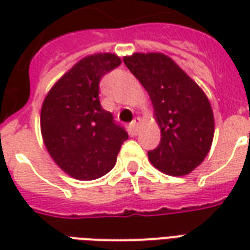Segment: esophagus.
I'll use <instances>...</instances> for the list:
<instances>
[{
  "label": "esophagus",
  "instance_id": "obj_1",
  "mask_svg": "<svg viewBox=\"0 0 250 250\" xmlns=\"http://www.w3.org/2000/svg\"><path fill=\"white\" fill-rule=\"evenodd\" d=\"M141 123H142L141 118H135V119L131 122L130 127H131V131H132V134H136V132H138V128H139Z\"/></svg>",
  "mask_w": 250,
  "mask_h": 250
}]
</instances>
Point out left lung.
Returning <instances> with one entry per match:
<instances>
[{"label":"left lung","instance_id":"obj_1","mask_svg":"<svg viewBox=\"0 0 250 250\" xmlns=\"http://www.w3.org/2000/svg\"><path fill=\"white\" fill-rule=\"evenodd\" d=\"M125 66L150 95L161 128V143L148 159L159 171L188 175L208 155L214 136V116L205 92L173 59L163 53H134Z\"/></svg>","mask_w":250,"mask_h":250}]
</instances>
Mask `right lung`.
<instances>
[{
	"label": "right lung",
	"instance_id": "right-lung-1",
	"mask_svg": "<svg viewBox=\"0 0 250 250\" xmlns=\"http://www.w3.org/2000/svg\"><path fill=\"white\" fill-rule=\"evenodd\" d=\"M120 62L115 53L84 57L55 83L44 99L42 141L55 163L72 178L92 181L105 175L128 138L99 100L100 79Z\"/></svg>",
	"mask_w": 250,
	"mask_h": 250
}]
</instances>
